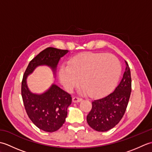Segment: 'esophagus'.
<instances>
[{
	"instance_id": "34e87169",
	"label": "esophagus",
	"mask_w": 152,
	"mask_h": 152,
	"mask_svg": "<svg viewBox=\"0 0 152 152\" xmlns=\"http://www.w3.org/2000/svg\"><path fill=\"white\" fill-rule=\"evenodd\" d=\"M82 101V99L78 97V96H74V97L72 98V101L74 102H78Z\"/></svg>"
}]
</instances>
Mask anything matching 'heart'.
I'll list each match as a JSON object with an SVG mask.
<instances>
[{"label":"heart","mask_w":152,"mask_h":152,"mask_svg":"<svg viewBox=\"0 0 152 152\" xmlns=\"http://www.w3.org/2000/svg\"><path fill=\"white\" fill-rule=\"evenodd\" d=\"M121 72L120 62L113 55L86 53L72 57L67 66H61L59 78L67 91H71L80 80L82 91L99 97L115 88Z\"/></svg>","instance_id":"1"}]
</instances>
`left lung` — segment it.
<instances>
[{
  "label": "left lung",
  "instance_id": "8db88e82",
  "mask_svg": "<svg viewBox=\"0 0 152 152\" xmlns=\"http://www.w3.org/2000/svg\"><path fill=\"white\" fill-rule=\"evenodd\" d=\"M125 64L124 76L114 91L92 102V108L87 115V121L96 131L111 129L120 121L125 114L131 93V71L126 61Z\"/></svg>",
  "mask_w": 152,
  "mask_h": 152
}]
</instances>
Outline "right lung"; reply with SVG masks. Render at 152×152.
Segmentation results:
<instances>
[{
    "instance_id": "right-lung-1",
    "label": "right lung",
    "mask_w": 152,
    "mask_h": 152,
    "mask_svg": "<svg viewBox=\"0 0 152 152\" xmlns=\"http://www.w3.org/2000/svg\"><path fill=\"white\" fill-rule=\"evenodd\" d=\"M68 50L48 48L32 59L23 74L21 96L27 114L33 124L46 132H54L62 127L67 116V108L72 102L70 94L53 83L42 94L32 93L27 84V76L38 66L46 65L56 74L61 57Z\"/></svg>"
}]
</instances>
